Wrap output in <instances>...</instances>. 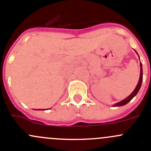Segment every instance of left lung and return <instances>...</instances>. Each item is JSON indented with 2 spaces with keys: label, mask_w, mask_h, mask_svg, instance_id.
I'll return each instance as SVG.
<instances>
[{
  "label": "left lung",
  "mask_w": 151,
  "mask_h": 151,
  "mask_svg": "<svg viewBox=\"0 0 151 151\" xmlns=\"http://www.w3.org/2000/svg\"><path fill=\"white\" fill-rule=\"evenodd\" d=\"M142 63H140V77H139V83H138V84H137V87H136L135 90H134V91L132 92V93H131L130 96H128L126 99H123V100L121 101V102L115 104L114 106L115 107L122 106V105H126L127 103H128V102H129L130 101H131V99H132L133 98H134V96L137 94V93H138V91H139L140 87H141V86H142Z\"/></svg>",
  "instance_id": "1"
}]
</instances>
